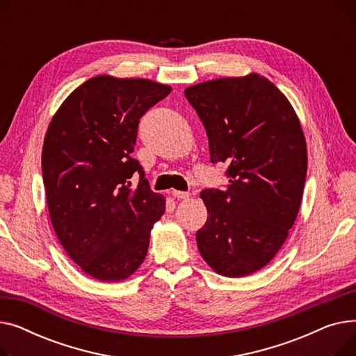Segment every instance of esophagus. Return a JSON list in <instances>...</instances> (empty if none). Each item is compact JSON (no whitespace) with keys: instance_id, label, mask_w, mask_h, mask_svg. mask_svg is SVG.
I'll return each instance as SVG.
<instances>
[{"instance_id":"34e87169","label":"esophagus","mask_w":356,"mask_h":356,"mask_svg":"<svg viewBox=\"0 0 356 356\" xmlns=\"http://www.w3.org/2000/svg\"><path fill=\"white\" fill-rule=\"evenodd\" d=\"M172 193H173V196H175V197H177V199H189V197H191V193H188V192H180V191H173Z\"/></svg>"}]
</instances>
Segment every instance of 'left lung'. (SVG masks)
Masks as SVG:
<instances>
[{"label":"left lung","instance_id":"left-lung-1","mask_svg":"<svg viewBox=\"0 0 356 356\" xmlns=\"http://www.w3.org/2000/svg\"><path fill=\"white\" fill-rule=\"evenodd\" d=\"M207 129L211 161L228 163L227 189L200 192L208 219L196 232L208 266L225 277L266 267L300 209L307 148L296 112L258 73L184 89Z\"/></svg>","mask_w":356,"mask_h":356}]
</instances>
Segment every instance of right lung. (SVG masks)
Wrapping results in <instances>:
<instances>
[{"label": "right lung", "mask_w": 356, "mask_h": 356, "mask_svg": "<svg viewBox=\"0 0 356 356\" xmlns=\"http://www.w3.org/2000/svg\"><path fill=\"white\" fill-rule=\"evenodd\" d=\"M170 92L148 79L99 74L74 89L49 124L42 173L51 225L67 255L101 282H121L143 264L164 213V197L131 154L140 118Z\"/></svg>", "instance_id": "add662e5"}]
</instances>
